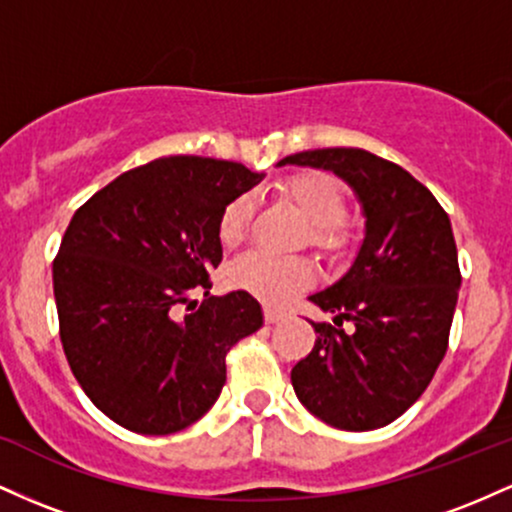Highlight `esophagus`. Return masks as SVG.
I'll return each mask as SVG.
<instances>
[{
    "label": "esophagus",
    "instance_id": "1",
    "mask_svg": "<svg viewBox=\"0 0 512 512\" xmlns=\"http://www.w3.org/2000/svg\"><path fill=\"white\" fill-rule=\"evenodd\" d=\"M286 317V313H281V310H276V308H264V322H267V325H276V322H281Z\"/></svg>",
    "mask_w": 512,
    "mask_h": 512
}]
</instances>
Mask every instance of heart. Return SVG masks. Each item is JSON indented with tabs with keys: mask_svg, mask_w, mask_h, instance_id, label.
I'll return each mask as SVG.
<instances>
[{
	"mask_svg": "<svg viewBox=\"0 0 512 512\" xmlns=\"http://www.w3.org/2000/svg\"><path fill=\"white\" fill-rule=\"evenodd\" d=\"M284 192L313 223V238L322 245H337L342 240L339 223L346 216L344 190L327 173H298L284 182ZM252 219V195H236L219 216V238L223 245H238L248 233ZM315 264L305 257H279L272 252L252 250L228 267V284L248 291L264 303L284 305L296 293L313 286Z\"/></svg>",
	"mask_w": 512,
	"mask_h": 512,
	"instance_id": "heart-1",
	"label": "heart"
}]
</instances>
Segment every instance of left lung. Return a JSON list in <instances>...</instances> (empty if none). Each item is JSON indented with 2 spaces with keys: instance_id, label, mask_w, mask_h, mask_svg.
Returning a JSON list of instances; mask_svg holds the SVG:
<instances>
[{
  "instance_id": "8db88e82",
  "label": "left lung",
  "mask_w": 512,
  "mask_h": 512,
  "mask_svg": "<svg viewBox=\"0 0 512 512\" xmlns=\"http://www.w3.org/2000/svg\"><path fill=\"white\" fill-rule=\"evenodd\" d=\"M286 163L337 173L366 214L356 262L310 296L338 327L313 322L315 346L293 366V390L334 428H383L424 395L448 351L462 284L450 219L426 185L370 151L315 149L279 166ZM344 319L351 333L341 330Z\"/></svg>"
}]
</instances>
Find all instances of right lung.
I'll return each instance as SVG.
<instances>
[{"mask_svg": "<svg viewBox=\"0 0 512 512\" xmlns=\"http://www.w3.org/2000/svg\"><path fill=\"white\" fill-rule=\"evenodd\" d=\"M260 180L243 163L168 156L74 211L52 262L62 349L88 399L127 431L168 436L202 419L231 346L262 327L248 291L209 296L221 209Z\"/></svg>", "mask_w": 512, "mask_h": 512, "instance_id": "add662e5", "label": "right lung"}]
</instances>
